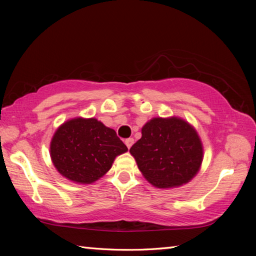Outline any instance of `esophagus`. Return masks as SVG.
<instances>
[{"instance_id": "1", "label": "esophagus", "mask_w": 256, "mask_h": 256, "mask_svg": "<svg viewBox=\"0 0 256 256\" xmlns=\"http://www.w3.org/2000/svg\"><path fill=\"white\" fill-rule=\"evenodd\" d=\"M125 145L128 146V148H131V146L133 145V143H134V138H126L125 140Z\"/></svg>"}]
</instances>
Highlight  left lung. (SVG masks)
<instances>
[{
	"label": "left lung",
	"instance_id": "1",
	"mask_svg": "<svg viewBox=\"0 0 256 256\" xmlns=\"http://www.w3.org/2000/svg\"><path fill=\"white\" fill-rule=\"evenodd\" d=\"M144 177L158 188L188 182L202 162V145L192 125L178 118H155L130 148Z\"/></svg>",
	"mask_w": 256,
	"mask_h": 256
}]
</instances>
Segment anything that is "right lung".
Masks as SVG:
<instances>
[{
    "label": "right lung",
    "mask_w": 256,
    "mask_h": 256,
    "mask_svg": "<svg viewBox=\"0 0 256 256\" xmlns=\"http://www.w3.org/2000/svg\"><path fill=\"white\" fill-rule=\"evenodd\" d=\"M128 150L116 131L96 118H74L59 128L50 144L54 165L62 176L91 184L110 170L114 158Z\"/></svg>",
    "instance_id": "obj_1"
}]
</instances>
